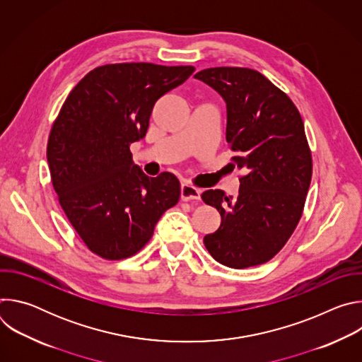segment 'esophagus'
<instances>
[{
	"label": "esophagus",
	"mask_w": 362,
	"mask_h": 362,
	"mask_svg": "<svg viewBox=\"0 0 362 362\" xmlns=\"http://www.w3.org/2000/svg\"><path fill=\"white\" fill-rule=\"evenodd\" d=\"M180 197L182 200H199L200 199V189L189 183H182L180 186Z\"/></svg>",
	"instance_id": "esophagus-1"
}]
</instances>
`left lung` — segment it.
I'll use <instances>...</instances> for the list:
<instances>
[{
	"mask_svg": "<svg viewBox=\"0 0 362 362\" xmlns=\"http://www.w3.org/2000/svg\"><path fill=\"white\" fill-rule=\"evenodd\" d=\"M194 78L226 103V141L243 170L236 197L221 189L202 193L221 214L216 232L203 243L219 264L243 269L262 265L284 247L303 211L313 156L292 100L264 74L243 67H215Z\"/></svg>",
	"mask_w": 362,
	"mask_h": 362,
	"instance_id": "left-lung-1",
	"label": "left lung"
}]
</instances>
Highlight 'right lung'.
Segmentation results:
<instances>
[{"instance_id":"right-lung-1","label":"right lung","mask_w":362,"mask_h":362,"mask_svg":"<svg viewBox=\"0 0 362 362\" xmlns=\"http://www.w3.org/2000/svg\"><path fill=\"white\" fill-rule=\"evenodd\" d=\"M194 67L106 64L70 91L49 132L47 162L62 208L87 245L105 259L137 253L180 197L169 172L146 176L130 144L146 136L156 101Z\"/></svg>"}]
</instances>
